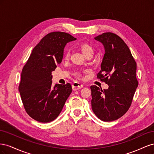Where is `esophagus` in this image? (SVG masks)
Segmentation results:
<instances>
[{"label":"esophagus","instance_id":"34e87169","mask_svg":"<svg viewBox=\"0 0 154 154\" xmlns=\"http://www.w3.org/2000/svg\"><path fill=\"white\" fill-rule=\"evenodd\" d=\"M72 87L73 91H78L79 89H80V88H82V87H83V85L81 84L80 83L74 82L72 85Z\"/></svg>","mask_w":154,"mask_h":154}]
</instances>
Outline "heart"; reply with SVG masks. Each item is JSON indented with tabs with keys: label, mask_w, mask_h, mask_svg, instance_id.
Wrapping results in <instances>:
<instances>
[{
	"label": "heart",
	"mask_w": 154,
	"mask_h": 154,
	"mask_svg": "<svg viewBox=\"0 0 154 154\" xmlns=\"http://www.w3.org/2000/svg\"><path fill=\"white\" fill-rule=\"evenodd\" d=\"M80 49L82 51V52L83 53V54L84 55H86L88 53H93V51H94V49H93V48H92L91 45H90L89 44H85V43L83 44L80 45ZM69 55V51L67 50V51H66V52H65L64 57L65 58H68ZM75 75L78 78H80V74L79 72H76Z\"/></svg>",
	"instance_id": "1"
}]
</instances>
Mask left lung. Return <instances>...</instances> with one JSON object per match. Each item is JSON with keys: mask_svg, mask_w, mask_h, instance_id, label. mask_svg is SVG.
I'll list each match as a JSON object with an SVG mask.
<instances>
[{"mask_svg": "<svg viewBox=\"0 0 154 154\" xmlns=\"http://www.w3.org/2000/svg\"><path fill=\"white\" fill-rule=\"evenodd\" d=\"M95 39L103 44L105 52L97 78L109 88L91 86L92 109L100 119L112 122L123 116L132 104L138 86L136 62L127 45L116 34L104 32Z\"/></svg>", "mask_w": 154, "mask_h": 154, "instance_id": "obj_1", "label": "left lung"}]
</instances>
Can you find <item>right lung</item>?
<instances>
[{"label":"right lung","instance_id":"add662e5","mask_svg":"<svg viewBox=\"0 0 154 154\" xmlns=\"http://www.w3.org/2000/svg\"><path fill=\"white\" fill-rule=\"evenodd\" d=\"M75 40L65 32H49L32 49L22 69L18 91L27 114L37 122L54 120L72 92L69 83L53 87L51 72L62 62L65 45Z\"/></svg>","mask_w":154,"mask_h":154}]
</instances>
